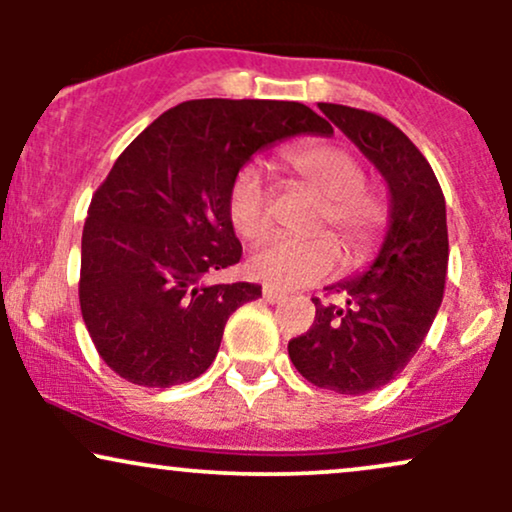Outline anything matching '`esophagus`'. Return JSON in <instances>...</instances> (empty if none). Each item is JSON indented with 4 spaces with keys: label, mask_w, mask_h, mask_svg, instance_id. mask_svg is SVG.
I'll return each instance as SVG.
<instances>
[{
    "label": "esophagus",
    "mask_w": 512,
    "mask_h": 512,
    "mask_svg": "<svg viewBox=\"0 0 512 512\" xmlns=\"http://www.w3.org/2000/svg\"><path fill=\"white\" fill-rule=\"evenodd\" d=\"M262 296H264V301H267V303H279V301H284L286 293L279 291V289H274V286H264Z\"/></svg>",
    "instance_id": "obj_1"
}]
</instances>
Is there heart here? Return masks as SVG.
I'll return each mask as SVG.
<instances>
[{
  "mask_svg": "<svg viewBox=\"0 0 512 512\" xmlns=\"http://www.w3.org/2000/svg\"><path fill=\"white\" fill-rule=\"evenodd\" d=\"M286 168L322 199L315 228L330 226L342 248L356 255L368 248L385 221V207L378 195L363 187V166L349 149L337 144H298L284 151ZM228 214L243 238L257 240L272 226L269 192L257 168H243L228 195ZM339 252L330 236L310 240L272 238L250 255V272L257 279L301 289L325 279L337 267Z\"/></svg>",
  "mask_w": 512,
  "mask_h": 512,
  "instance_id": "b5f03b06",
  "label": "heart"
}]
</instances>
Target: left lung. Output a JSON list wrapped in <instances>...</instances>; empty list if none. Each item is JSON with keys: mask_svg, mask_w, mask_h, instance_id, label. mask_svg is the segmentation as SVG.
I'll list each match as a JSON object with an SVG mask.
<instances>
[{"mask_svg": "<svg viewBox=\"0 0 512 512\" xmlns=\"http://www.w3.org/2000/svg\"><path fill=\"white\" fill-rule=\"evenodd\" d=\"M320 110L380 170L390 190V226L366 272L327 286L342 305L315 303V322L289 342L308 383L366 395L404 370L431 330L448 274V221L436 173L402 129L349 105Z\"/></svg>", "mask_w": 512, "mask_h": 512, "instance_id": "left-lung-1", "label": "left lung"}]
</instances>
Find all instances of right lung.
<instances>
[{
  "instance_id": "add662e5",
  "label": "right lung",
  "mask_w": 512,
  "mask_h": 512,
  "mask_svg": "<svg viewBox=\"0 0 512 512\" xmlns=\"http://www.w3.org/2000/svg\"><path fill=\"white\" fill-rule=\"evenodd\" d=\"M296 134L332 127L303 103L202 98L166 110L122 151L88 207L79 279L86 330L120 378H199L228 317L262 296L248 281L207 279L243 255L228 214L238 170Z\"/></svg>"
}]
</instances>
